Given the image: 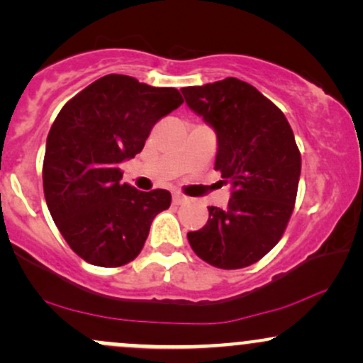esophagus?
<instances>
[{
    "label": "esophagus",
    "instance_id": "34e87169",
    "mask_svg": "<svg viewBox=\"0 0 363 363\" xmlns=\"http://www.w3.org/2000/svg\"><path fill=\"white\" fill-rule=\"evenodd\" d=\"M172 201L176 203V205H181V203L186 201V196H182V194H179V193H174Z\"/></svg>",
    "mask_w": 363,
    "mask_h": 363
}]
</instances>
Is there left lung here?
Instances as JSON below:
<instances>
[{
    "instance_id": "1",
    "label": "left lung",
    "mask_w": 363,
    "mask_h": 363,
    "mask_svg": "<svg viewBox=\"0 0 363 363\" xmlns=\"http://www.w3.org/2000/svg\"><path fill=\"white\" fill-rule=\"evenodd\" d=\"M182 94L215 129V170L234 189L225 210L208 206L206 225L187 240L215 268L251 266L278 244L294 211L302 165L294 131L269 99L239 78L186 86Z\"/></svg>"
}]
</instances>
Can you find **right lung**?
Masks as SVG:
<instances>
[{
	"mask_svg": "<svg viewBox=\"0 0 363 363\" xmlns=\"http://www.w3.org/2000/svg\"><path fill=\"white\" fill-rule=\"evenodd\" d=\"M182 104L177 89L106 74L62 106L45 143L44 196L61 235L82 259L118 268L143 249L172 196L121 182V162L145 147L158 119Z\"/></svg>",
	"mask_w": 363,
	"mask_h": 363,
	"instance_id": "obj_1",
	"label": "right lung"
}]
</instances>
